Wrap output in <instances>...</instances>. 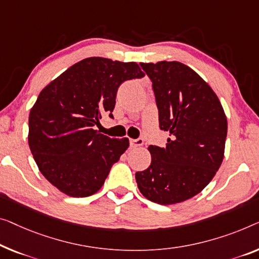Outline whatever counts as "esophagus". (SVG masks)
I'll return each instance as SVG.
<instances>
[{
    "instance_id": "1",
    "label": "esophagus",
    "mask_w": 259,
    "mask_h": 259,
    "mask_svg": "<svg viewBox=\"0 0 259 259\" xmlns=\"http://www.w3.org/2000/svg\"><path fill=\"white\" fill-rule=\"evenodd\" d=\"M144 141L142 138H138V140H130V146L131 148H140V146L143 145Z\"/></svg>"
}]
</instances>
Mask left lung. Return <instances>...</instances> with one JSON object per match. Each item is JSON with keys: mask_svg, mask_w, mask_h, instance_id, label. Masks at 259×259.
Listing matches in <instances>:
<instances>
[{"mask_svg": "<svg viewBox=\"0 0 259 259\" xmlns=\"http://www.w3.org/2000/svg\"><path fill=\"white\" fill-rule=\"evenodd\" d=\"M152 81L165 148L150 145L151 164L136 173L138 190L159 204L183 202L201 192L225 157L227 116L218 95L179 61L142 63Z\"/></svg>", "mask_w": 259, "mask_h": 259, "instance_id": "obj_1", "label": "left lung"}]
</instances>
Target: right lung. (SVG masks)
Returning <instances> with one entry per match:
<instances>
[{"mask_svg": "<svg viewBox=\"0 0 259 259\" xmlns=\"http://www.w3.org/2000/svg\"><path fill=\"white\" fill-rule=\"evenodd\" d=\"M137 63L101 57L79 61L51 81L31 108L29 146L38 168L60 192L84 198L98 192L129 140L98 133L113 117L119 84L144 76Z\"/></svg>", "mask_w": 259, "mask_h": 259, "instance_id": "1", "label": "right lung"}]
</instances>
